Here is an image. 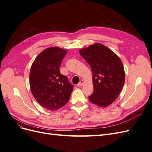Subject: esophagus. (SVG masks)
I'll list each match as a JSON object with an SVG mask.
<instances>
[{
  "mask_svg": "<svg viewBox=\"0 0 152 152\" xmlns=\"http://www.w3.org/2000/svg\"><path fill=\"white\" fill-rule=\"evenodd\" d=\"M84 81L83 80H81L80 81V82L79 84H78V86L79 87H81V86H82L84 85Z\"/></svg>",
  "mask_w": 152,
  "mask_h": 152,
  "instance_id": "obj_1",
  "label": "esophagus"
}]
</instances>
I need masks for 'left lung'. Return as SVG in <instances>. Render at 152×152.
Segmentation results:
<instances>
[{
	"instance_id": "left-lung-1",
	"label": "left lung",
	"mask_w": 152,
	"mask_h": 152,
	"mask_svg": "<svg viewBox=\"0 0 152 152\" xmlns=\"http://www.w3.org/2000/svg\"><path fill=\"white\" fill-rule=\"evenodd\" d=\"M91 68L94 91L89 99L99 107H107L118 97L125 82L122 62L113 51L100 43L79 50Z\"/></svg>"
}]
</instances>
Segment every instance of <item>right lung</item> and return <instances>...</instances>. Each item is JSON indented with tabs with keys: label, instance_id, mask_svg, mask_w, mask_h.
<instances>
[{
	"label": "right lung",
	"instance_id": "obj_1",
	"mask_svg": "<svg viewBox=\"0 0 152 152\" xmlns=\"http://www.w3.org/2000/svg\"><path fill=\"white\" fill-rule=\"evenodd\" d=\"M66 53V49L59 47L46 48L36 57L31 66V93L40 105L51 111L65 106L73 91V86L59 71Z\"/></svg>",
	"mask_w": 152,
	"mask_h": 152
}]
</instances>
